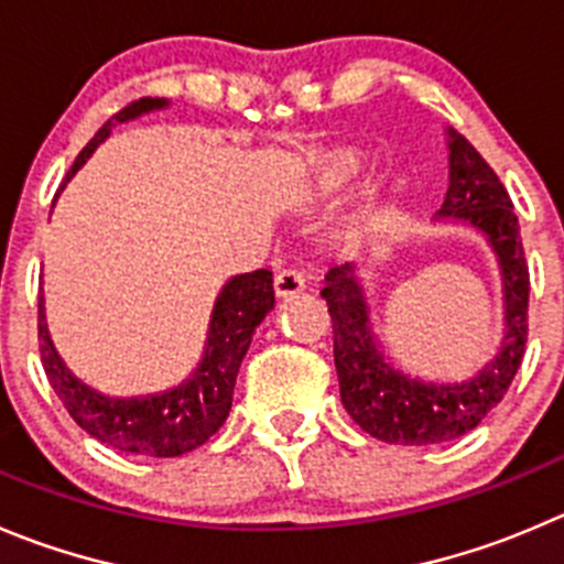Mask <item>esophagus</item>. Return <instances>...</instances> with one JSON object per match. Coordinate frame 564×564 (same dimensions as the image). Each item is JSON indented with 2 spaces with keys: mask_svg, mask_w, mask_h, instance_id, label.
<instances>
[{
  "mask_svg": "<svg viewBox=\"0 0 564 564\" xmlns=\"http://www.w3.org/2000/svg\"><path fill=\"white\" fill-rule=\"evenodd\" d=\"M302 291H304V276L299 271H293V268L279 271L276 276H273V293H276V299H293Z\"/></svg>",
  "mask_w": 564,
  "mask_h": 564,
  "instance_id": "1",
  "label": "esophagus"
}]
</instances>
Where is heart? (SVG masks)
Here are the masks:
<instances>
[{
	"mask_svg": "<svg viewBox=\"0 0 564 564\" xmlns=\"http://www.w3.org/2000/svg\"><path fill=\"white\" fill-rule=\"evenodd\" d=\"M359 169H362V158H359L357 149L337 147L315 160L313 174L307 176L304 191H307L310 198H329L335 196V193H340L343 187L359 174ZM366 232L368 229L362 221H351L346 227V238L351 240V243H359V240L366 238Z\"/></svg>",
	"mask_w": 564,
	"mask_h": 564,
	"instance_id": "1",
	"label": "heart"
}]
</instances>
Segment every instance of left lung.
Listing matches in <instances>:
<instances>
[{
  "mask_svg": "<svg viewBox=\"0 0 564 564\" xmlns=\"http://www.w3.org/2000/svg\"><path fill=\"white\" fill-rule=\"evenodd\" d=\"M446 147L448 191L434 221L470 227L496 254L503 293V337L496 357L459 382L417 379L395 368L382 351L366 282L351 262L332 268L321 291L335 329L343 406L371 437L395 446H434L479 426L509 390L527 348L529 265L509 193L485 158L452 127Z\"/></svg>",
  "mask_w": 564,
  "mask_h": 564,
  "instance_id": "1",
  "label": "left lung"
}]
</instances>
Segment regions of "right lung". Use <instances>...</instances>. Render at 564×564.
I'll list each match as a JSON object with an SVG mask.
<instances>
[{
  "label": "right lung",
  "mask_w": 564,
  "mask_h": 564,
  "mask_svg": "<svg viewBox=\"0 0 564 564\" xmlns=\"http://www.w3.org/2000/svg\"><path fill=\"white\" fill-rule=\"evenodd\" d=\"M169 107L165 99L132 101L107 121L88 147L79 152L68 171L66 182L85 165V160L110 138L112 127L127 124L152 110ZM273 310V279L271 271L260 268L251 273H238L221 288L213 304L210 324H207L205 351L198 366L180 384L160 393L147 395H107L74 377L52 343L46 324L44 296L37 302V337H41V359L50 377L52 390L68 415L105 446L143 457H182L193 448L205 446L207 440L224 426L232 410L235 379L240 362L249 351L251 335Z\"/></svg>",
  "instance_id": "1"
}]
</instances>
